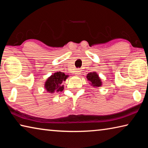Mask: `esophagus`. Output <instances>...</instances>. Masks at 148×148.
I'll use <instances>...</instances> for the list:
<instances>
[{
  "mask_svg": "<svg viewBox=\"0 0 148 148\" xmlns=\"http://www.w3.org/2000/svg\"><path fill=\"white\" fill-rule=\"evenodd\" d=\"M80 74H81V71H79V69H76V71H75V74L76 76H79Z\"/></svg>",
  "mask_w": 148,
  "mask_h": 148,
  "instance_id": "esophagus-1",
  "label": "esophagus"
}]
</instances>
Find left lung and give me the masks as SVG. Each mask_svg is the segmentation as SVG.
Listing matches in <instances>:
<instances>
[{"label":"left lung","instance_id":"1","mask_svg":"<svg viewBox=\"0 0 148 148\" xmlns=\"http://www.w3.org/2000/svg\"><path fill=\"white\" fill-rule=\"evenodd\" d=\"M87 79L89 82V84L92 87H94L95 88L101 87L102 85V82L99 77L98 74L96 72H89L87 75Z\"/></svg>","mask_w":148,"mask_h":148}]
</instances>
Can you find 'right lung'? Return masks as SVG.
<instances>
[{"label":"right lung","mask_w":148,"mask_h":148,"mask_svg":"<svg viewBox=\"0 0 148 148\" xmlns=\"http://www.w3.org/2000/svg\"><path fill=\"white\" fill-rule=\"evenodd\" d=\"M69 75L64 72L57 71L53 73L46 79L44 84V89L49 93H54L56 92H61L64 90V85L62 83L66 81Z\"/></svg>","instance_id":"1"}]
</instances>
